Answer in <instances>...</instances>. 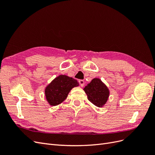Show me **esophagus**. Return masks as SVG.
I'll return each instance as SVG.
<instances>
[{"label": "esophagus", "mask_w": 155, "mask_h": 155, "mask_svg": "<svg viewBox=\"0 0 155 155\" xmlns=\"http://www.w3.org/2000/svg\"><path fill=\"white\" fill-rule=\"evenodd\" d=\"M79 85H80L81 87H83L84 85H85V81H84L83 79H79Z\"/></svg>", "instance_id": "esophagus-1"}]
</instances>
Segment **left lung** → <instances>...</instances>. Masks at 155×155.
I'll return each instance as SVG.
<instances>
[{
	"mask_svg": "<svg viewBox=\"0 0 155 155\" xmlns=\"http://www.w3.org/2000/svg\"><path fill=\"white\" fill-rule=\"evenodd\" d=\"M88 100L97 107H102L109 96V89L100 79L95 78L84 88Z\"/></svg>",
	"mask_w": 155,
	"mask_h": 155,
	"instance_id": "left-lung-1",
	"label": "left lung"
}]
</instances>
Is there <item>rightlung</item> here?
I'll return each instance as SVG.
<instances>
[{"label":"right lung","instance_id":"obj_1","mask_svg":"<svg viewBox=\"0 0 155 155\" xmlns=\"http://www.w3.org/2000/svg\"><path fill=\"white\" fill-rule=\"evenodd\" d=\"M79 83L76 79L65 75H60L46 87L45 96L51 105H57L63 102L71 89L78 87Z\"/></svg>","mask_w":155,"mask_h":155}]
</instances>
